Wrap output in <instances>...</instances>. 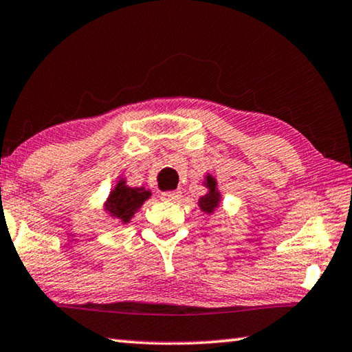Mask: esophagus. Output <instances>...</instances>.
Masks as SVG:
<instances>
[{
    "label": "esophagus",
    "instance_id": "1",
    "mask_svg": "<svg viewBox=\"0 0 352 352\" xmlns=\"http://www.w3.org/2000/svg\"><path fill=\"white\" fill-rule=\"evenodd\" d=\"M160 198L164 201H171V203H177L181 199V192L179 190H171V192H164L160 195Z\"/></svg>",
    "mask_w": 352,
    "mask_h": 352
}]
</instances>
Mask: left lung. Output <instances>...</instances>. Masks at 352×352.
Returning <instances> with one entry per match:
<instances>
[{
    "label": "left lung",
    "instance_id": "obj_1",
    "mask_svg": "<svg viewBox=\"0 0 352 352\" xmlns=\"http://www.w3.org/2000/svg\"><path fill=\"white\" fill-rule=\"evenodd\" d=\"M204 186L207 187V193L204 197H201L198 199V206L199 209L204 212V214H214L215 209L220 207L221 203V193L218 192V187H217V179L212 175H207L206 176V181H204Z\"/></svg>",
    "mask_w": 352,
    "mask_h": 352
}]
</instances>
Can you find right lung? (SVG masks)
<instances>
[{"label": "right lung", "mask_w": 352, "mask_h": 352, "mask_svg": "<svg viewBox=\"0 0 352 352\" xmlns=\"http://www.w3.org/2000/svg\"><path fill=\"white\" fill-rule=\"evenodd\" d=\"M151 197V192L145 187H129L126 186V179L117 182L104 203V210L109 217L115 218L120 223L128 224L143 203Z\"/></svg>", "instance_id": "1"}]
</instances>
